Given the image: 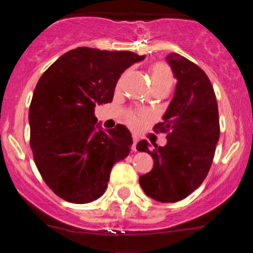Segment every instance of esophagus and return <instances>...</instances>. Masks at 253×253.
Listing matches in <instances>:
<instances>
[{
	"label": "esophagus",
	"instance_id": "34e87169",
	"mask_svg": "<svg viewBox=\"0 0 253 253\" xmlns=\"http://www.w3.org/2000/svg\"><path fill=\"white\" fill-rule=\"evenodd\" d=\"M137 143H138V138H137V136H133V144H132V150L133 152H136V147H137Z\"/></svg>",
	"mask_w": 253,
	"mask_h": 253
}]
</instances>
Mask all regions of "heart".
Returning a JSON list of instances; mask_svg holds the SVG:
<instances>
[{"label": "heart", "mask_w": 253, "mask_h": 253, "mask_svg": "<svg viewBox=\"0 0 253 253\" xmlns=\"http://www.w3.org/2000/svg\"><path fill=\"white\" fill-rule=\"evenodd\" d=\"M150 79H152L153 88H171L174 76L171 68L165 62H155L150 66ZM148 120V115L143 111L128 110L125 114V122L132 128H139Z\"/></svg>", "instance_id": "1"}]
</instances>
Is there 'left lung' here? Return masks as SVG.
Here are the masks:
<instances>
[{"label":"left lung","instance_id":"left-lung-1","mask_svg":"<svg viewBox=\"0 0 253 253\" xmlns=\"http://www.w3.org/2000/svg\"><path fill=\"white\" fill-rule=\"evenodd\" d=\"M168 62L177 79L175 95L157 133H167L164 147L138 142L137 150L154 160L152 171L139 177L141 187L153 200L174 203L201 186L213 163L220 134L218 104L213 85L205 71L178 53Z\"/></svg>","mask_w":253,"mask_h":253}]
</instances>
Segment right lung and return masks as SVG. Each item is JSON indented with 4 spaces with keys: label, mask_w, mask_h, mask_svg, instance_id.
Here are the masks:
<instances>
[{
    "label": "right lung",
    "mask_w": 253,
    "mask_h": 253,
    "mask_svg": "<svg viewBox=\"0 0 253 253\" xmlns=\"http://www.w3.org/2000/svg\"><path fill=\"white\" fill-rule=\"evenodd\" d=\"M131 51L77 47L42 73L29 108L30 148L42 180L71 203L104 195L115 163L131 152L124 125L96 129L98 104L111 103L125 70L144 60Z\"/></svg>",
    "instance_id": "1"
}]
</instances>
